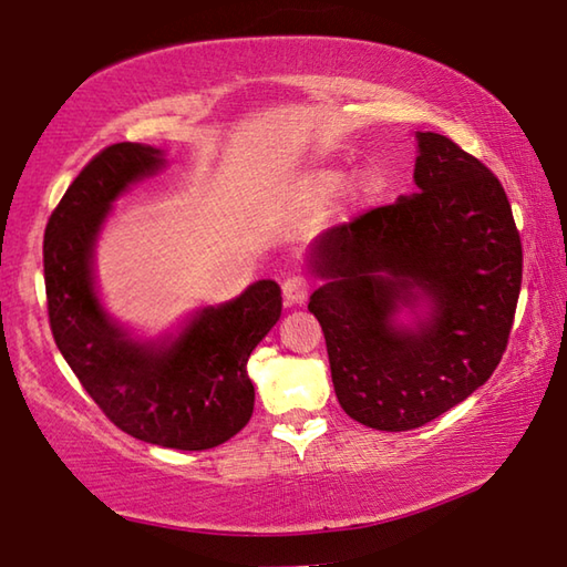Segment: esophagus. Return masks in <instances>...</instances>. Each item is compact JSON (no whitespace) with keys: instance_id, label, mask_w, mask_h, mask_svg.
Segmentation results:
<instances>
[{"instance_id":"1","label":"esophagus","mask_w":567,"mask_h":567,"mask_svg":"<svg viewBox=\"0 0 567 567\" xmlns=\"http://www.w3.org/2000/svg\"><path fill=\"white\" fill-rule=\"evenodd\" d=\"M281 291H284V301L289 307L305 305L307 297H309V284H307V278H301V276H289L284 281Z\"/></svg>"}]
</instances>
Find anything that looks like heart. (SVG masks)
Returning <instances> with one entry per match:
<instances>
[{
    "instance_id": "heart-1",
    "label": "heart",
    "mask_w": 567,
    "mask_h": 567,
    "mask_svg": "<svg viewBox=\"0 0 567 567\" xmlns=\"http://www.w3.org/2000/svg\"><path fill=\"white\" fill-rule=\"evenodd\" d=\"M340 183V169H332V167H320V169H309V173L293 177L289 190L291 196L297 198H307V200H315L324 196V193H330L336 185ZM384 185V177L379 173V167L374 165H363L355 169L351 175V181H348V193H351V198L355 204H367L377 196L379 190H382Z\"/></svg>"
}]
</instances>
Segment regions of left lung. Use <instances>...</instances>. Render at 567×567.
Segmentation results:
<instances>
[{"instance_id": "1", "label": "left lung", "mask_w": 567, "mask_h": 567, "mask_svg": "<svg viewBox=\"0 0 567 567\" xmlns=\"http://www.w3.org/2000/svg\"><path fill=\"white\" fill-rule=\"evenodd\" d=\"M415 142L413 196L322 231L307 252L338 402L377 431L421 429L483 386L522 291L498 177L452 138Z\"/></svg>"}]
</instances>
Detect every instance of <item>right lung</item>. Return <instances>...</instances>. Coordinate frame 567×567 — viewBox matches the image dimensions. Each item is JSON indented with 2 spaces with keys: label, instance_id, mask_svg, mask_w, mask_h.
I'll return each mask as SVG.
<instances>
[{
  "label": "right lung",
  "instance_id": "add662e5",
  "mask_svg": "<svg viewBox=\"0 0 567 567\" xmlns=\"http://www.w3.org/2000/svg\"><path fill=\"white\" fill-rule=\"evenodd\" d=\"M165 167L157 146L123 142L76 175L45 227V297L53 340L100 410L146 444L200 452L250 421L247 359L281 317V289L262 278L235 299L193 309L159 338L107 312L95 276L100 235L115 200Z\"/></svg>",
  "mask_w": 567,
  "mask_h": 567
}]
</instances>
